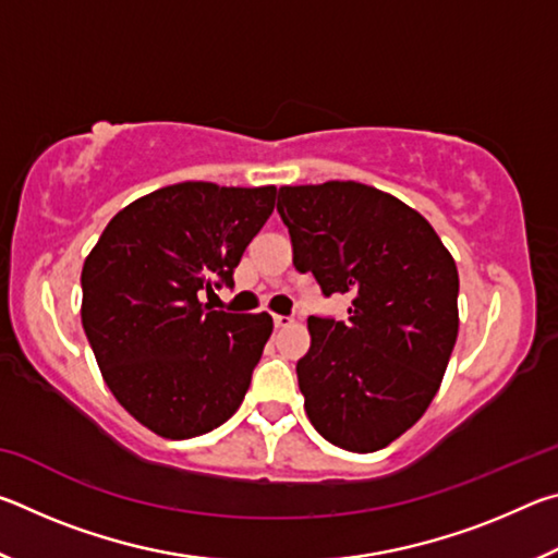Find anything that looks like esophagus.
Instances as JSON below:
<instances>
[{
    "label": "esophagus",
    "instance_id": "34e87169",
    "mask_svg": "<svg viewBox=\"0 0 558 558\" xmlns=\"http://www.w3.org/2000/svg\"><path fill=\"white\" fill-rule=\"evenodd\" d=\"M272 323H276V327H290L292 325V317H286V315H276L272 317Z\"/></svg>",
    "mask_w": 558,
    "mask_h": 558
}]
</instances>
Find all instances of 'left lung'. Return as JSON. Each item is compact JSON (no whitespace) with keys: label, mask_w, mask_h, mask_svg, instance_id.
I'll return each instance as SVG.
<instances>
[{"label":"left lung","mask_w":558,"mask_h":558,"mask_svg":"<svg viewBox=\"0 0 558 558\" xmlns=\"http://www.w3.org/2000/svg\"><path fill=\"white\" fill-rule=\"evenodd\" d=\"M292 263L325 298L352 295L347 323L310 317L298 384L315 430L374 452L438 393L458 339V268L423 216L359 182L280 186Z\"/></svg>","instance_id":"1"}]
</instances>
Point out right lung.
<instances>
[{
    "instance_id": "right-lung-1",
    "label": "right lung",
    "mask_w": 558,
    "mask_h": 558,
    "mask_svg": "<svg viewBox=\"0 0 558 558\" xmlns=\"http://www.w3.org/2000/svg\"><path fill=\"white\" fill-rule=\"evenodd\" d=\"M276 186L182 182L112 216L81 272V319L102 379L132 418L184 440L239 411L272 317L211 310L276 206Z\"/></svg>"
}]
</instances>
